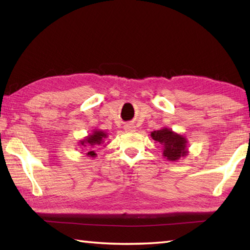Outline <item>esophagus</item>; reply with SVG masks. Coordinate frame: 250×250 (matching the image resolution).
Segmentation results:
<instances>
[{"mask_svg":"<svg viewBox=\"0 0 250 250\" xmlns=\"http://www.w3.org/2000/svg\"><path fill=\"white\" fill-rule=\"evenodd\" d=\"M125 130L126 131V132H134L135 131V128L132 125H126L125 126Z\"/></svg>","mask_w":250,"mask_h":250,"instance_id":"esophagus-1","label":"esophagus"}]
</instances>
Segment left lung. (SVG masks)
I'll return each mask as SVG.
<instances>
[{
	"label": "left lung",
	"mask_w": 250,
	"mask_h": 250,
	"mask_svg": "<svg viewBox=\"0 0 250 250\" xmlns=\"http://www.w3.org/2000/svg\"><path fill=\"white\" fill-rule=\"evenodd\" d=\"M151 137L163 147V156L169 161H177L188 153L187 140L171 129L163 128L151 132Z\"/></svg>",
	"instance_id": "8db88e82"
}]
</instances>
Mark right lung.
<instances>
[{"mask_svg": "<svg viewBox=\"0 0 250 250\" xmlns=\"http://www.w3.org/2000/svg\"><path fill=\"white\" fill-rule=\"evenodd\" d=\"M106 137H107V134H106L104 131L94 130L92 134L88 135L86 139H83V141H81L79 143H81V145L83 146V147H87L88 146L89 148H94L95 146H99L101 144H103L104 139H106ZM87 156L93 158V157L97 156V153H95L94 150L90 149L87 152Z\"/></svg>", "mask_w": 250, "mask_h": 250, "instance_id": "1", "label": "right lung"}]
</instances>
